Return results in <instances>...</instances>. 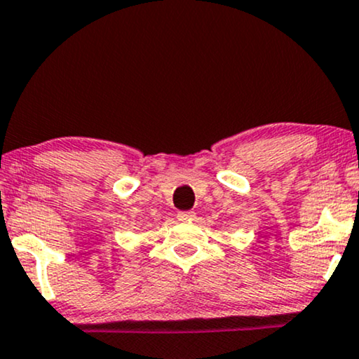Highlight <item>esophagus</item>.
Instances as JSON below:
<instances>
[{
	"mask_svg": "<svg viewBox=\"0 0 359 359\" xmlns=\"http://www.w3.org/2000/svg\"><path fill=\"white\" fill-rule=\"evenodd\" d=\"M179 220H194L195 219V212L194 210H187V212H179Z\"/></svg>",
	"mask_w": 359,
	"mask_h": 359,
	"instance_id": "1",
	"label": "esophagus"
}]
</instances>
